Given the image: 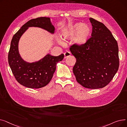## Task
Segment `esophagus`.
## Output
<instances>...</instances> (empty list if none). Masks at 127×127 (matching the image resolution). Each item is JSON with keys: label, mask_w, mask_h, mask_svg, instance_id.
Instances as JSON below:
<instances>
[{"label": "esophagus", "mask_w": 127, "mask_h": 127, "mask_svg": "<svg viewBox=\"0 0 127 127\" xmlns=\"http://www.w3.org/2000/svg\"><path fill=\"white\" fill-rule=\"evenodd\" d=\"M71 55V53L69 51H66L64 53V58H66L67 57L70 56Z\"/></svg>", "instance_id": "obj_1"}]
</instances>
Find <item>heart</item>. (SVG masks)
I'll return each instance as SVG.
<instances>
[{
  "label": "heart",
  "instance_id": "1",
  "mask_svg": "<svg viewBox=\"0 0 127 127\" xmlns=\"http://www.w3.org/2000/svg\"><path fill=\"white\" fill-rule=\"evenodd\" d=\"M91 29L85 24L79 22L69 26L62 33V36L64 39L75 38V43L78 46H83L87 42L91 34ZM60 44H63L61 39H58Z\"/></svg>",
  "mask_w": 127,
  "mask_h": 127
}]
</instances>
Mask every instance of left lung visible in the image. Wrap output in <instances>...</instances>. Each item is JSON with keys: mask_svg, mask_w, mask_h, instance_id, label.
Here are the masks:
<instances>
[{"mask_svg": "<svg viewBox=\"0 0 127 127\" xmlns=\"http://www.w3.org/2000/svg\"><path fill=\"white\" fill-rule=\"evenodd\" d=\"M92 32L85 45L70 47L76 58L73 72L83 87L97 89L107 85L114 77L119 65L117 42L102 23L90 18Z\"/></svg>", "mask_w": 127, "mask_h": 127, "instance_id": "8db88e82", "label": "left lung"}]
</instances>
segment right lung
<instances>
[{"label":"right lung","mask_w":127,"mask_h":127,"mask_svg":"<svg viewBox=\"0 0 127 127\" xmlns=\"http://www.w3.org/2000/svg\"><path fill=\"white\" fill-rule=\"evenodd\" d=\"M30 27L44 29L53 33L55 27L49 17H41L32 19L25 24L13 36L8 53V62L17 81L25 87L39 89L47 85L56 71V65L63 59L64 55L57 57L47 55L37 62L28 63L21 58L18 51L19 40Z\"/></svg>","instance_id":"right-lung-1"}]
</instances>
